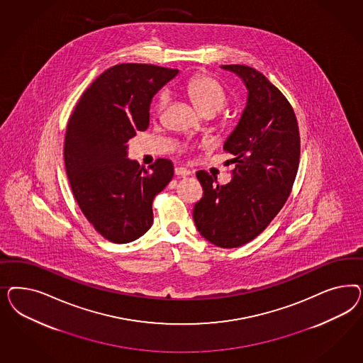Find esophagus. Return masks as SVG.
<instances>
[{"instance_id":"34e87169","label":"esophagus","mask_w":363,"mask_h":363,"mask_svg":"<svg viewBox=\"0 0 363 363\" xmlns=\"http://www.w3.org/2000/svg\"><path fill=\"white\" fill-rule=\"evenodd\" d=\"M176 176L178 177H186L190 176L191 174V172L189 170V169H186V167H182V166H178V167H176Z\"/></svg>"}]
</instances>
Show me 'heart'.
<instances>
[{
    "label": "heart",
    "mask_w": 363,
    "mask_h": 363,
    "mask_svg": "<svg viewBox=\"0 0 363 363\" xmlns=\"http://www.w3.org/2000/svg\"><path fill=\"white\" fill-rule=\"evenodd\" d=\"M189 97L193 101L199 111L202 113H218L228 105L229 97L222 88L220 82L210 76H196L191 78L186 85ZM169 96L166 91H162L157 101V108L162 110L167 104Z\"/></svg>",
    "instance_id": "b5f03b06"
}]
</instances>
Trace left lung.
I'll list each match as a JSON object with an SVG mask.
<instances>
[{"label":"left lung","instance_id":"1","mask_svg":"<svg viewBox=\"0 0 363 363\" xmlns=\"http://www.w3.org/2000/svg\"><path fill=\"white\" fill-rule=\"evenodd\" d=\"M243 79L247 105L223 145L235 169L228 185L197 172L203 197L193 218L210 243L233 249L253 241L274 220L297 176L301 138L293 106L264 74L246 65H222Z\"/></svg>","mask_w":363,"mask_h":363}]
</instances>
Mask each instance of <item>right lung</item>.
Segmentation results:
<instances>
[{
	"label": "right lung",
	"mask_w": 363,
	"mask_h": 363,
	"mask_svg": "<svg viewBox=\"0 0 363 363\" xmlns=\"http://www.w3.org/2000/svg\"><path fill=\"white\" fill-rule=\"evenodd\" d=\"M178 70L152 64H118L94 79L66 129V173L78 206L108 241L128 243L153 225L155 194L174 176L158 158L145 169L126 158L128 141L149 126L154 94Z\"/></svg>",
	"instance_id": "right-lung-1"
}]
</instances>
